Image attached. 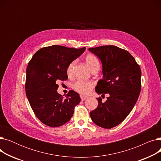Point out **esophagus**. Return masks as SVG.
Returning <instances> with one entry per match:
<instances>
[{"label": "esophagus", "instance_id": "1", "mask_svg": "<svg viewBox=\"0 0 161 161\" xmlns=\"http://www.w3.org/2000/svg\"><path fill=\"white\" fill-rule=\"evenodd\" d=\"M80 98H81V100H85L87 98V97L83 96V95H80Z\"/></svg>", "mask_w": 161, "mask_h": 161}]
</instances>
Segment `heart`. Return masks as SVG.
Returning a JSON list of instances; mask_svg holds the SVG:
<instances>
[{"label": "heart", "mask_w": 161, "mask_h": 161, "mask_svg": "<svg viewBox=\"0 0 161 161\" xmlns=\"http://www.w3.org/2000/svg\"><path fill=\"white\" fill-rule=\"evenodd\" d=\"M84 60L86 63L87 65L89 66V69L93 71L97 69H100V61L98 58L93 54L88 53L86 55ZM75 64V61H72L70 63L67 67L66 74L69 76H71L73 72L74 66ZM94 83L91 81H83V80H78L75 81L72 86V88L76 92H79L81 95H87L91 91V89L93 87Z\"/></svg>", "instance_id": "1"}]
</instances>
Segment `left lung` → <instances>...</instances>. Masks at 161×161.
Returning a JSON list of instances; mask_svg holds the SVG:
<instances>
[{"instance_id": "1", "label": "left lung", "mask_w": 161, "mask_h": 161, "mask_svg": "<svg viewBox=\"0 0 161 161\" xmlns=\"http://www.w3.org/2000/svg\"><path fill=\"white\" fill-rule=\"evenodd\" d=\"M103 64V78L95 91L102 97H109L105 103L97 98V108L90 112L95 124L104 129L119 125L134 108L141 91V69L130 53L115 46L90 47Z\"/></svg>"}]
</instances>
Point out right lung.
<instances>
[{"label": "right lung", "instance_id": "1", "mask_svg": "<svg viewBox=\"0 0 161 161\" xmlns=\"http://www.w3.org/2000/svg\"><path fill=\"white\" fill-rule=\"evenodd\" d=\"M86 49L53 45L39 49L29 61L25 92L34 113L44 125L57 127L72 117L75 106L81 101L80 95L70 90L64 98L57 91V81L68 79V66Z\"/></svg>", "mask_w": 161, "mask_h": 161}]
</instances>
